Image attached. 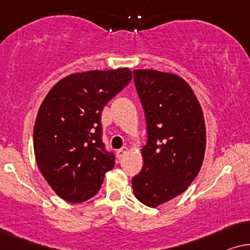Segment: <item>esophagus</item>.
Segmentation results:
<instances>
[{
    "instance_id": "obj_1",
    "label": "esophagus",
    "mask_w": 250,
    "mask_h": 250,
    "mask_svg": "<svg viewBox=\"0 0 250 250\" xmlns=\"http://www.w3.org/2000/svg\"><path fill=\"white\" fill-rule=\"evenodd\" d=\"M128 147H122L121 149H119L117 152V156L118 159H121V157H124L126 153H128Z\"/></svg>"
}]
</instances>
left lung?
I'll return each instance as SVG.
<instances>
[{
	"instance_id": "1",
	"label": "left lung",
	"mask_w": 250,
	"mask_h": 250,
	"mask_svg": "<svg viewBox=\"0 0 250 250\" xmlns=\"http://www.w3.org/2000/svg\"><path fill=\"white\" fill-rule=\"evenodd\" d=\"M133 78L148 139L132 189L140 203L157 207L182 194L198 174L206 148L205 121L195 93L181 77L150 69L133 70Z\"/></svg>"
}]
</instances>
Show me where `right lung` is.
<instances>
[{
    "instance_id": "add662e5",
    "label": "right lung",
    "mask_w": 250,
    "mask_h": 250,
    "mask_svg": "<svg viewBox=\"0 0 250 250\" xmlns=\"http://www.w3.org/2000/svg\"><path fill=\"white\" fill-rule=\"evenodd\" d=\"M132 78L128 68L72 73L42 102L34 126V152L41 173L66 202L97 194L115 159L102 142L103 107Z\"/></svg>"
}]
</instances>
